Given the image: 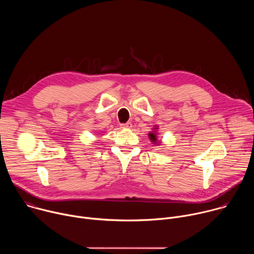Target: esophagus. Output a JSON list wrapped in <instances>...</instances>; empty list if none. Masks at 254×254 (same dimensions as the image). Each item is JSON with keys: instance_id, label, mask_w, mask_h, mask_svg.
<instances>
[{"instance_id": "1", "label": "esophagus", "mask_w": 254, "mask_h": 254, "mask_svg": "<svg viewBox=\"0 0 254 254\" xmlns=\"http://www.w3.org/2000/svg\"><path fill=\"white\" fill-rule=\"evenodd\" d=\"M132 127L131 123H127V124H123L122 127H126V128H130Z\"/></svg>"}]
</instances>
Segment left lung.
Masks as SVG:
<instances>
[{"label":"left lung","instance_id":"1","mask_svg":"<svg viewBox=\"0 0 254 254\" xmlns=\"http://www.w3.org/2000/svg\"><path fill=\"white\" fill-rule=\"evenodd\" d=\"M149 136H150V139H151L153 142H156V141H157L156 132H150V133H149Z\"/></svg>","mask_w":254,"mask_h":254}]
</instances>
